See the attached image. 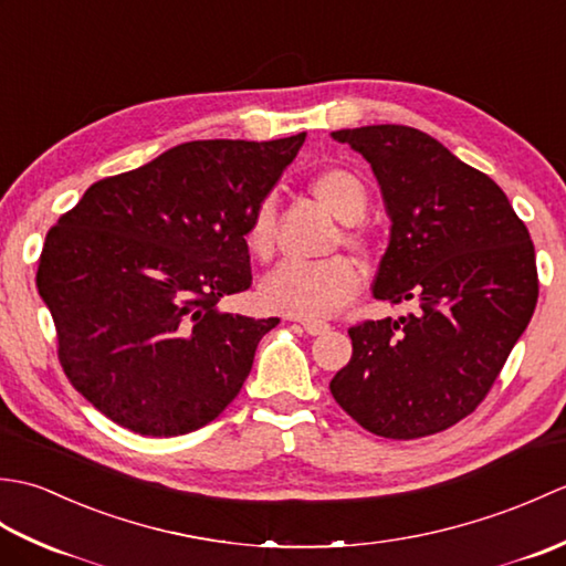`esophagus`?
<instances>
[{
    "label": "esophagus",
    "instance_id": "1",
    "mask_svg": "<svg viewBox=\"0 0 566 566\" xmlns=\"http://www.w3.org/2000/svg\"><path fill=\"white\" fill-rule=\"evenodd\" d=\"M302 328H304L308 335H321V333L328 331V323H323V321H304Z\"/></svg>",
    "mask_w": 566,
    "mask_h": 566
}]
</instances>
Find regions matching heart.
Listing matches in <instances>:
<instances>
[{
  "label": "heart",
  "instance_id": "1",
  "mask_svg": "<svg viewBox=\"0 0 566 566\" xmlns=\"http://www.w3.org/2000/svg\"><path fill=\"white\" fill-rule=\"evenodd\" d=\"M308 189L335 219L347 223L340 243L355 252H367L369 238L357 221L363 219L369 195L363 179L345 167H326L308 179ZM276 216L274 203L264 199L252 211L245 228V248L255 260H268L274 250ZM363 286V276L353 260L335 255L321 262L286 260L260 282V304L290 318H326L345 306Z\"/></svg>",
  "mask_w": 566,
  "mask_h": 566
}]
</instances>
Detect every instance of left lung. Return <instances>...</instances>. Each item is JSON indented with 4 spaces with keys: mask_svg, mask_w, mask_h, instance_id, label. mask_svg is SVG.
<instances>
[{
    "mask_svg": "<svg viewBox=\"0 0 566 566\" xmlns=\"http://www.w3.org/2000/svg\"><path fill=\"white\" fill-rule=\"evenodd\" d=\"M333 138L371 165L391 219L375 296L418 308L355 323L353 357L331 394L381 438L448 430L486 399L533 318L531 233L494 179L423 130L381 124Z\"/></svg>",
    "mask_w": 566,
    "mask_h": 566,
    "instance_id": "obj_1",
    "label": "left lung"
}]
</instances>
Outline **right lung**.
<instances>
[{
	"label": "right lung",
	"instance_id": "obj_1",
	"mask_svg": "<svg viewBox=\"0 0 566 566\" xmlns=\"http://www.w3.org/2000/svg\"><path fill=\"white\" fill-rule=\"evenodd\" d=\"M304 138L182 143L94 182L48 231L35 286L60 367L114 423L185 436L240 394L280 318L219 302L250 290L248 221Z\"/></svg>",
	"mask_w": 566,
	"mask_h": 566
}]
</instances>
